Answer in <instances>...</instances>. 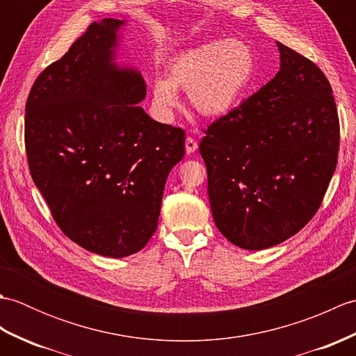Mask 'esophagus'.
Here are the masks:
<instances>
[{
	"instance_id": "esophagus-1",
	"label": "esophagus",
	"mask_w": 356,
	"mask_h": 356,
	"mask_svg": "<svg viewBox=\"0 0 356 356\" xmlns=\"http://www.w3.org/2000/svg\"><path fill=\"white\" fill-rule=\"evenodd\" d=\"M185 149H186L188 154H191V153H194L195 149H197V142H195V140L191 138V136H188L186 140H185Z\"/></svg>"
}]
</instances>
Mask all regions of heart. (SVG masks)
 Instances as JSON below:
<instances>
[{
	"instance_id": "heart-1",
	"label": "heart",
	"mask_w": 356,
	"mask_h": 356,
	"mask_svg": "<svg viewBox=\"0 0 356 356\" xmlns=\"http://www.w3.org/2000/svg\"><path fill=\"white\" fill-rule=\"evenodd\" d=\"M255 73V55L248 42L208 41L184 50L166 67V78L153 82L151 104L156 116L170 122L180 105L177 90L188 93L191 107L207 118L236 108Z\"/></svg>"
}]
</instances>
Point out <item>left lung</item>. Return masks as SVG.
<instances>
[{
  "label": "left lung",
  "mask_w": 356,
  "mask_h": 356,
  "mask_svg": "<svg viewBox=\"0 0 356 356\" xmlns=\"http://www.w3.org/2000/svg\"><path fill=\"white\" fill-rule=\"evenodd\" d=\"M277 47L280 72L211 124L199 147L216 226L249 251L282 243L311 220L338 161L327 78L300 53Z\"/></svg>",
  "instance_id": "obj_1"
}]
</instances>
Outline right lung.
Segmentation results:
<instances>
[{"instance_id": "right-lung-1", "label": "right lung", "mask_w": 356, "mask_h": 356, "mask_svg": "<svg viewBox=\"0 0 356 356\" xmlns=\"http://www.w3.org/2000/svg\"><path fill=\"white\" fill-rule=\"evenodd\" d=\"M125 22H93L26 104L29 168L53 218L74 243L113 259L153 237L166 179L185 154L182 128L139 107L140 72L115 61Z\"/></svg>"}]
</instances>
